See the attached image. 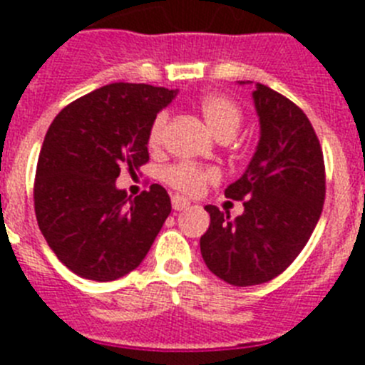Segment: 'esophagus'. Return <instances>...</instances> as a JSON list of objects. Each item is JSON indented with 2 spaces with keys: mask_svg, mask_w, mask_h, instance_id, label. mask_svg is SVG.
Masks as SVG:
<instances>
[{
  "mask_svg": "<svg viewBox=\"0 0 365 365\" xmlns=\"http://www.w3.org/2000/svg\"><path fill=\"white\" fill-rule=\"evenodd\" d=\"M172 206H173V210H177V212L186 210V208L190 206V201H188V199H185V197H180V195H173Z\"/></svg>",
  "mask_w": 365,
  "mask_h": 365,
  "instance_id": "obj_1",
  "label": "esophagus"
}]
</instances>
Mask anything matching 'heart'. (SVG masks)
<instances>
[{
  "label": "heart",
  "mask_w": 365,
  "mask_h": 365,
  "mask_svg": "<svg viewBox=\"0 0 365 365\" xmlns=\"http://www.w3.org/2000/svg\"><path fill=\"white\" fill-rule=\"evenodd\" d=\"M199 109H201L206 124L210 125L212 131L219 138L234 137L235 131L240 130L241 122H243V111H241L240 104L222 93H208V95L202 96L199 100ZM166 125L168 113L160 111L153 118L150 131H148L150 148H159L163 144ZM163 180L179 193L199 195L206 186L217 182L219 172L215 168L201 166V164L190 163V160H180V163L164 168Z\"/></svg>",
  "instance_id": "1"
}]
</instances>
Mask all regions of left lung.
<instances>
[{"instance_id":"obj_1","label":"left lung","mask_w":365,"mask_h":365,"mask_svg":"<svg viewBox=\"0 0 365 365\" xmlns=\"http://www.w3.org/2000/svg\"><path fill=\"white\" fill-rule=\"evenodd\" d=\"M254 104L261 138L247 172L225 190L245 212L235 219L205 206L206 267L234 287L261 285L283 272L307 245L322 215L325 164L307 115L287 96L257 83Z\"/></svg>"}]
</instances>
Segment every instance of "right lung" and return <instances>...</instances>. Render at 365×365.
I'll return each instance as SVG.
<instances>
[{"mask_svg": "<svg viewBox=\"0 0 365 365\" xmlns=\"http://www.w3.org/2000/svg\"><path fill=\"white\" fill-rule=\"evenodd\" d=\"M177 91L115 82L58 113L34 179V212L45 241L80 278L113 282L137 269L172 212L151 185L135 199L115 180L150 160L148 131Z\"/></svg>", "mask_w": 365, "mask_h": 365, "instance_id": "add662e5", "label": "right lung"}]
</instances>
